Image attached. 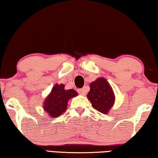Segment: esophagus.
<instances>
[{
  "mask_svg": "<svg viewBox=\"0 0 158 158\" xmlns=\"http://www.w3.org/2000/svg\"><path fill=\"white\" fill-rule=\"evenodd\" d=\"M77 92H78L79 94L82 95V96H85V95L86 94V89L85 88H81V89L77 90Z\"/></svg>",
  "mask_w": 158,
  "mask_h": 158,
  "instance_id": "34e87169",
  "label": "esophagus"
}]
</instances>
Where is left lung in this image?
<instances>
[{"instance_id": "obj_1", "label": "left lung", "mask_w": 158, "mask_h": 158, "mask_svg": "<svg viewBox=\"0 0 158 158\" xmlns=\"http://www.w3.org/2000/svg\"><path fill=\"white\" fill-rule=\"evenodd\" d=\"M87 98L95 109L104 114L109 113L115 103L114 90L107 80L103 77L90 83Z\"/></svg>"}]
</instances>
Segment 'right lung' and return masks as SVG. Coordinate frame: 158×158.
<instances>
[{
  "label": "right lung",
  "instance_id": "add662e5",
  "mask_svg": "<svg viewBox=\"0 0 158 158\" xmlns=\"http://www.w3.org/2000/svg\"><path fill=\"white\" fill-rule=\"evenodd\" d=\"M74 89H64V84H55L44 99L43 109L52 118H57L67 110L68 101L77 96Z\"/></svg>",
  "mask_w": 158,
  "mask_h": 158
}]
</instances>
